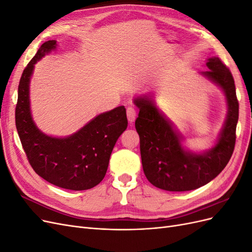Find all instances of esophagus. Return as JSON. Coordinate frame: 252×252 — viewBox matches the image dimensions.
<instances>
[{
    "label": "esophagus",
    "instance_id": "esophagus-1",
    "mask_svg": "<svg viewBox=\"0 0 252 252\" xmlns=\"http://www.w3.org/2000/svg\"><path fill=\"white\" fill-rule=\"evenodd\" d=\"M127 118H128V122L130 124H132L133 122L135 121L136 111H135L134 108H132V107H128L127 108Z\"/></svg>",
    "mask_w": 252,
    "mask_h": 252
}]
</instances>
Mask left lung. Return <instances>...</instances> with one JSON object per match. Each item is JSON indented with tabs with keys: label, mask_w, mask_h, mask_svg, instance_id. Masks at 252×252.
Instances as JSON below:
<instances>
[{
	"label": "left lung",
	"mask_w": 252,
	"mask_h": 252,
	"mask_svg": "<svg viewBox=\"0 0 252 252\" xmlns=\"http://www.w3.org/2000/svg\"><path fill=\"white\" fill-rule=\"evenodd\" d=\"M208 70L203 77L220 88L226 98L227 114L219 138L207 150L195 152L183 145V136L158 109L154 96L133 98L139 108L135 129L140 135V150L145 175L152 185L167 191H188L200 188L220 173L229 162L235 144L239 120L232 74L218 57L207 59Z\"/></svg>",
	"instance_id": "left-lung-1"
}]
</instances>
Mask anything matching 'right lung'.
<instances>
[{
  "label": "right lung",
  "instance_id": "obj_1",
  "mask_svg": "<svg viewBox=\"0 0 252 252\" xmlns=\"http://www.w3.org/2000/svg\"><path fill=\"white\" fill-rule=\"evenodd\" d=\"M57 46L56 40L42 44L23 71L18 89L16 126L28 161L41 178L61 188L87 190L105 177L114 145L128 125L126 109L119 106L97 114L77 132L64 138L40 130L30 109V80L34 65Z\"/></svg>",
  "mask_w": 252,
  "mask_h": 252
}]
</instances>
